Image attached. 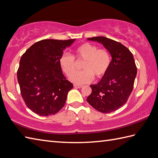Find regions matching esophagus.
Wrapping results in <instances>:
<instances>
[{
    "mask_svg": "<svg viewBox=\"0 0 158 158\" xmlns=\"http://www.w3.org/2000/svg\"><path fill=\"white\" fill-rule=\"evenodd\" d=\"M74 88H80L82 87V86H81V85H78V84H74Z\"/></svg>",
    "mask_w": 158,
    "mask_h": 158,
    "instance_id": "34e87169",
    "label": "esophagus"
}]
</instances>
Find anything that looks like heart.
<instances>
[{"instance_id":"1","label":"heart","mask_w":158,"mask_h":158,"mask_svg":"<svg viewBox=\"0 0 158 158\" xmlns=\"http://www.w3.org/2000/svg\"><path fill=\"white\" fill-rule=\"evenodd\" d=\"M75 56L78 60H84L82 65L83 70L75 74V61L74 56L69 53H64L60 57L59 64L61 70L71 81L76 84L89 83L94 76L101 78L108 72L111 58L109 52L105 49H98L97 45L86 42L76 49Z\"/></svg>"}]
</instances>
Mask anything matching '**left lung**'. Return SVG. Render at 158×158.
Wrapping results in <instances>:
<instances>
[{"label": "left lung", "instance_id": "left-lung-1", "mask_svg": "<svg viewBox=\"0 0 158 158\" xmlns=\"http://www.w3.org/2000/svg\"><path fill=\"white\" fill-rule=\"evenodd\" d=\"M88 40L101 43L110 53L112 60L106 74L97 84L90 85L87 102L99 112L109 113L118 109L127 101L133 89L137 68L132 53L125 45L105 37Z\"/></svg>", "mask_w": 158, "mask_h": 158}]
</instances>
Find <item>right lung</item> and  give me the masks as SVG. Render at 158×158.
I'll list each match as a JSON object with an SVG mask.
<instances>
[{
    "label": "right lung",
    "instance_id": "1",
    "mask_svg": "<svg viewBox=\"0 0 158 158\" xmlns=\"http://www.w3.org/2000/svg\"><path fill=\"white\" fill-rule=\"evenodd\" d=\"M74 40H43L23 54L17 80L23 99L33 113L47 117L64 106L73 84L64 76L59 60Z\"/></svg>",
    "mask_w": 158,
    "mask_h": 158
}]
</instances>
